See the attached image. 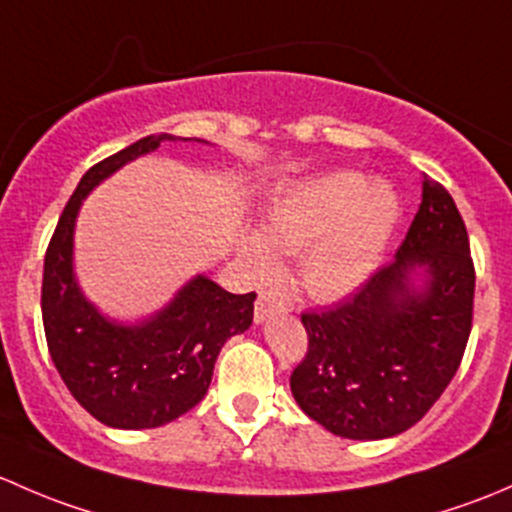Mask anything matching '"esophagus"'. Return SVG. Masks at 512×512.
<instances>
[{"label": "esophagus", "mask_w": 512, "mask_h": 512, "mask_svg": "<svg viewBox=\"0 0 512 512\" xmlns=\"http://www.w3.org/2000/svg\"><path fill=\"white\" fill-rule=\"evenodd\" d=\"M278 313H286V305L278 303V300H273V298H266V295H261V298H258V303H256V308H254L256 325L266 323L271 315H278Z\"/></svg>", "instance_id": "34e87169"}]
</instances>
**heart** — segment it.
I'll return each instance as SVG.
<instances>
[{
	"label": "heart",
	"mask_w": 512,
	"mask_h": 512,
	"mask_svg": "<svg viewBox=\"0 0 512 512\" xmlns=\"http://www.w3.org/2000/svg\"><path fill=\"white\" fill-rule=\"evenodd\" d=\"M397 221L399 199L387 184L333 172L278 194L261 231H246L239 251L258 281L276 276L281 254H303V286L318 298H337L377 271Z\"/></svg>",
	"instance_id": "1"
}]
</instances>
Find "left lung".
<instances>
[{"label":"left lung","mask_w":512,"mask_h":512,"mask_svg":"<svg viewBox=\"0 0 512 512\" xmlns=\"http://www.w3.org/2000/svg\"><path fill=\"white\" fill-rule=\"evenodd\" d=\"M466 224L424 175L394 261L350 300L303 313L308 355L291 374L298 407L335 436L379 441L414 426L461 365L473 318Z\"/></svg>","instance_id":"left-lung-1"}]
</instances>
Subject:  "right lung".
Wrapping results in <instances>:
<instances>
[{"label":"right lung","instance_id":"right-lung-1","mask_svg":"<svg viewBox=\"0 0 512 512\" xmlns=\"http://www.w3.org/2000/svg\"><path fill=\"white\" fill-rule=\"evenodd\" d=\"M160 142H199L147 135L93 165L63 209L44 258L41 315L51 360L68 392L100 424L155 429L197 407L212 384L214 362L229 337L249 330L256 293L234 295L209 276L189 278L170 303L123 323L88 300L76 278V221L83 199L110 175Z\"/></svg>","mask_w":512,"mask_h":512}]
</instances>
